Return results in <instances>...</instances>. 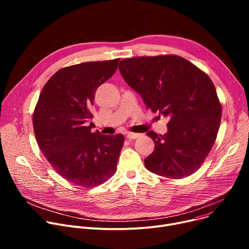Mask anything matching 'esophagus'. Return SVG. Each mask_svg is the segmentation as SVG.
<instances>
[{
    "label": "esophagus",
    "instance_id": "obj_1",
    "mask_svg": "<svg viewBox=\"0 0 249 249\" xmlns=\"http://www.w3.org/2000/svg\"><path fill=\"white\" fill-rule=\"evenodd\" d=\"M141 136V134H139V133H127V138L128 139H136V138H138V137H140Z\"/></svg>",
    "mask_w": 249,
    "mask_h": 249
}]
</instances>
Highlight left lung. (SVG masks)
Listing matches in <instances>:
<instances>
[{
	"instance_id": "left-lung-1",
	"label": "left lung",
	"mask_w": 249,
	"mask_h": 249,
	"mask_svg": "<svg viewBox=\"0 0 249 249\" xmlns=\"http://www.w3.org/2000/svg\"><path fill=\"white\" fill-rule=\"evenodd\" d=\"M119 70L147 109L171 118L165 134L146 133L154 141V151L144 160L145 167L172 178L198 171L214 145L221 122V104L211 78L178 55L126 58Z\"/></svg>"
}]
</instances>
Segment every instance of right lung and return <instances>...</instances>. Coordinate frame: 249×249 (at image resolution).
<instances>
[{
    "label": "right lung",
    "instance_id": "obj_1",
    "mask_svg": "<svg viewBox=\"0 0 249 249\" xmlns=\"http://www.w3.org/2000/svg\"><path fill=\"white\" fill-rule=\"evenodd\" d=\"M119 58L63 68L43 87L33 113L38 146L54 171L84 188L103 184L116 172L122 134L91 132L97 89L114 74Z\"/></svg>",
    "mask_w": 249,
    "mask_h": 249
}]
</instances>
